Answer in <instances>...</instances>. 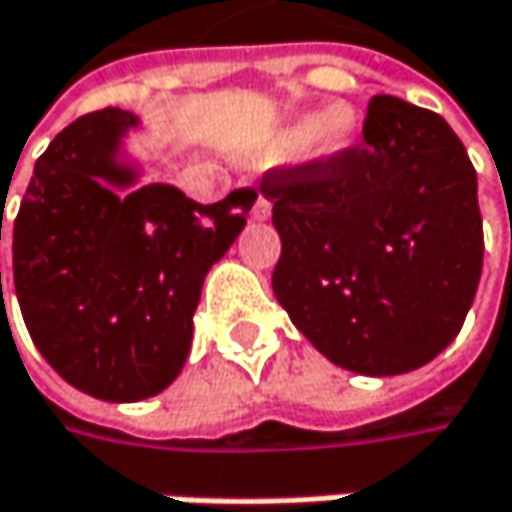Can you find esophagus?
<instances>
[{
  "instance_id": "34e87169",
  "label": "esophagus",
  "mask_w": 512,
  "mask_h": 512,
  "mask_svg": "<svg viewBox=\"0 0 512 512\" xmlns=\"http://www.w3.org/2000/svg\"><path fill=\"white\" fill-rule=\"evenodd\" d=\"M269 216H272V205H269V199L257 196L255 208H252V219H257V222H266Z\"/></svg>"
}]
</instances>
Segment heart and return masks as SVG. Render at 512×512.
<instances>
[{
	"label": "heart",
	"mask_w": 512,
	"mask_h": 512,
	"mask_svg": "<svg viewBox=\"0 0 512 512\" xmlns=\"http://www.w3.org/2000/svg\"><path fill=\"white\" fill-rule=\"evenodd\" d=\"M316 134H319L322 155H328V158L343 155L351 146V137H354V117H351V111L337 108L331 114H310V117L299 119L296 125H290L284 143L287 146H304Z\"/></svg>",
	"instance_id": "heart-1"
}]
</instances>
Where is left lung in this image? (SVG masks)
I'll use <instances>...</instances> for the list:
<instances>
[{"label": "left lung", "mask_w": 512, "mask_h": 512, "mask_svg": "<svg viewBox=\"0 0 512 512\" xmlns=\"http://www.w3.org/2000/svg\"><path fill=\"white\" fill-rule=\"evenodd\" d=\"M278 304L331 363L372 378L431 363L463 328L484 266L478 175L451 125L375 96L363 146L272 169Z\"/></svg>", "instance_id": "obj_1"}]
</instances>
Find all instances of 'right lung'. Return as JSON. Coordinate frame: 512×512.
I'll list each match as a JSON object with an SVG mask.
<instances>
[{"instance_id":"add662e5","label":"right lung","mask_w":512,"mask_h":512,"mask_svg":"<svg viewBox=\"0 0 512 512\" xmlns=\"http://www.w3.org/2000/svg\"><path fill=\"white\" fill-rule=\"evenodd\" d=\"M134 128L140 117L122 108L67 125L14 222L25 328L67 384L102 401H143L178 378L205 275L257 199L234 190L199 205L172 184L140 187L143 166L125 152Z\"/></svg>"}]
</instances>
